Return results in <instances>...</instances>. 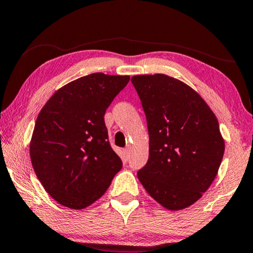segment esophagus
I'll return each instance as SVG.
<instances>
[{"mask_svg": "<svg viewBox=\"0 0 253 253\" xmlns=\"http://www.w3.org/2000/svg\"><path fill=\"white\" fill-rule=\"evenodd\" d=\"M124 154H125V156H126V157L129 156V154H130V147H129V146L125 148V149H124Z\"/></svg>", "mask_w": 253, "mask_h": 253, "instance_id": "1", "label": "esophagus"}]
</instances>
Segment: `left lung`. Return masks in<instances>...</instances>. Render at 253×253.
I'll list each match as a JSON object with an SVG mask.
<instances>
[{
	"label": "left lung",
	"instance_id": "obj_1",
	"mask_svg": "<svg viewBox=\"0 0 253 253\" xmlns=\"http://www.w3.org/2000/svg\"><path fill=\"white\" fill-rule=\"evenodd\" d=\"M149 133V158L137 178L162 207L180 211L216 177L224 140L213 111L186 83L166 74L132 77Z\"/></svg>",
	"mask_w": 253,
	"mask_h": 253
}]
</instances>
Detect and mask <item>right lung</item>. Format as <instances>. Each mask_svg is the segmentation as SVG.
<instances>
[{
    "instance_id": "right-lung-1",
    "label": "right lung",
    "mask_w": 253,
    "mask_h": 253,
    "mask_svg": "<svg viewBox=\"0 0 253 253\" xmlns=\"http://www.w3.org/2000/svg\"><path fill=\"white\" fill-rule=\"evenodd\" d=\"M129 76L93 73L53 93L30 141L33 170L56 203L84 210L99 199L123 168L109 142L104 114Z\"/></svg>"
}]
</instances>
